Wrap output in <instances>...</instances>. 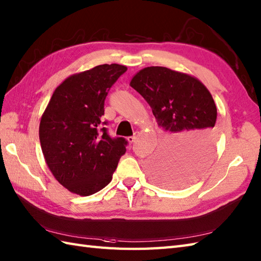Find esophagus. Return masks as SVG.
I'll use <instances>...</instances> for the list:
<instances>
[{"label": "esophagus", "mask_w": 261, "mask_h": 261, "mask_svg": "<svg viewBox=\"0 0 261 261\" xmlns=\"http://www.w3.org/2000/svg\"><path fill=\"white\" fill-rule=\"evenodd\" d=\"M136 139H137V132H136V135H135V136H132V137H129V138H127V141H129L130 143H134V142L136 141Z\"/></svg>", "instance_id": "obj_1"}]
</instances>
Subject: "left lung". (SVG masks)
Masks as SVG:
<instances>
[{"instance_id":"obj_1","label":"left lung","mask_w":261,"mask_h":261,"mask_svg":"<svg viewBox=\"0 0 261 261\" xmlns=\"http://www.w3.org/2000/svg\"><path fill=\"white\" fill-rule=\"evenodd\" d=\"M130 86L150 105L165 143L148 171L160 185L180 187L195 180L213 157L218 139L216 105L196 77L160 66L146 67Z\"/></svg>"}]
</instances>
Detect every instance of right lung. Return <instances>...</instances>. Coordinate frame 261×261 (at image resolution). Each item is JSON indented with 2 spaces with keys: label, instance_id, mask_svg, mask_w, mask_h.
I'll return each mask as SVG.
<instances>
[{
  "label": "right lung",
  "instance_id": "1",
  "mask_svg": "<svg viewBox=\"0 0 261 261\" xmlns=\"http://www.w3.org/2000/svg\"><path fill=\"white\" fill-rule=\"evenodd\" d=\"M126 69L104 64L69 76L41 116L39 139L47 166L77 195H92L107 186L126 151L124 138H111L102 127L105 97Z\"/></svg>",
  "mask_w": 261,
  "mask_h": 261
}]
</instances>
